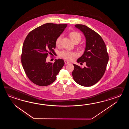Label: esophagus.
Returning <instances> with one entry per match:
<instances>
[{
    "mask_svg": "<svg viewBox=\"0 0 129 129\" xmlns=\"http://www.w3.org/2000/svg\"><path fill=\"white\" fill-rule=\"evenodd\" d=\"M70 63V62H69L68 61L66 60H64V63H65V64H68V63Z\"/></svg>",
    "mask_w": 129,
    "mask_h": 129,
    "instance_id": "34e87169",
    "label": "esophagus"
}]
</instances>
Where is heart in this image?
<instances>
[{
	"label": "heart",
	"mask_w": 129,
	"mask_h": 129,
	"mask_svg": "<svg viewBox=\"0 0 129 129\" xmlns=\"http://www.w3.org/2000/svg\"><path fill=\"white\" fill-rule=\"evenodd\" d=\"M69 36L71 41L75 44L78 43L82 40V36L80 33L76 31H72L69 34ZM61 41V36H59L56 40V45L58 47L60 46ZM60 56L61 57L67 60H72L76 56V53L74 52H70L68 51H63L60 53Z\"/></svg>",
	"instance_id": "heart-1"
}]
</instances>
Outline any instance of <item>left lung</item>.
<instances>
[{"instance_id": "obj_1", "label": "left lung", "mask_w": 129, "mask_h": 129, "mask_svg": "<svg viewBox=\"0 0 129 129\" xmlns=\"http://www.w3.org/2000/svg\"><path fill=\"white\" fill-rule=\"evenodd\" d=\"M75 26L83 34L86 39L84 52L77 62H85L86 66L82 68L73 64L72 76L78 84L90 87L99 82L104 74L109 59L107 47L101 36L90 28L84 25Z\"/></svg>"}]
</instances>
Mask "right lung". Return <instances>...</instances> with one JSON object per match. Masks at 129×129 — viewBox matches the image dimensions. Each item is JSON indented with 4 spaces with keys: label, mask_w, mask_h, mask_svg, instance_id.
I'll return each mask as SVG.
<instances>
[{
    "label": "right lung",
    "mask_w": 129,
    "mask_h": 129,
    "mask_svg": "<svg viewBox=\"0 0 129 129\" xmlns=\"http://www.w3.org/2000/svg\"><path fill=\"white\" fill-rule=\"evenodd\" d=\"M67 25L47 23L29 33L22 46L21 61L25 73L36 85L46 86L55 81L56 76L64 64L62 59L52 63L47 62V56L54 53L56 40Z\"/></svg>",
    "instance_id": "obj_1"
}]
</instances>
